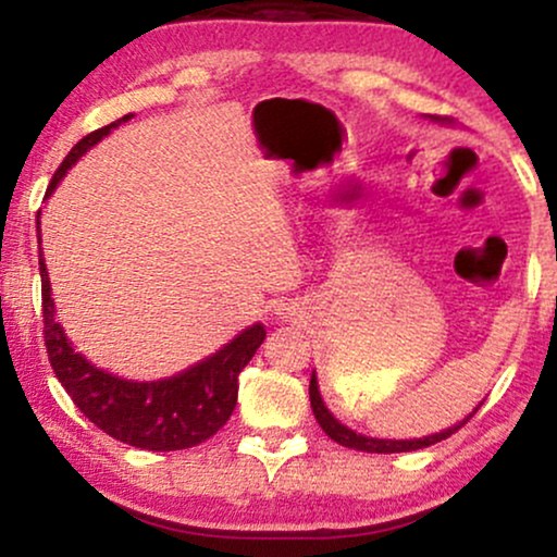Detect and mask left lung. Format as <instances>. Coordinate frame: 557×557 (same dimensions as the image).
<instances>
[{
    "mask_svg": "<svg viewBox=\"0 0 557 557\" xmlns=\"http://www.w3.org/2000/svg\"><path fill=\"white\" fill-rule=\"evenodd\" d=\"M437 120V117H434ZM309 398H311V408H314V417L319 421V426H322L324 434H327L330 440H335L337 445H345V447H354V450H363V453H406V450H419V447H430L434 443H443L445 437H450L453 432H458L461 426L469 421L471 417L476 413H469L463 421H458L456 426H450V430H443L437 434H430V437H421V440H376V437H363V434H356L354 430H348V426L341 424L332 413L327 411V406H324L322 395H319V385H317V374H311V385H309Z\"/></svg>",
    "mask_w": 557,
    "mask_h": 557,
    "instance_id": "left-lung-1",
    "label": "left lung"
}]
</instances>
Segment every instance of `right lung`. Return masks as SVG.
Here are the masks:
<instances>
[{
    "label": "right lung",
    "instance_id": "right-lung-1",
    "mask_svg": "<svg viewBox=\"0 0 557 557\" xmlns=\"http://www.w3.org/2000/svg\"><path fill=\"white\" fill-rule=\"evenodd\" d=\"M131 117L133 114H125L117 123L83 136L57 168L49 190L57 188L62 175L94 144H99L112 127ZM38 272H41L44 343H47L49 363H52L57 380L62 382V387L67 389L70 398L91 424L110 437L120 440V443L144 447V450H185V447L209 440L227 424L235 400H238V374L257 354L259 345L264 343V324H253V327L240 332L235 341H230L225 348L216 350L207 361L196 363V367L185 369L170 380H120V376L96 369L91 361L83 359L65 337L60 322L54 319V300L44 253L38 259Z\"/></svg>",
    "mask_w": 557,
    "mask_h": 557
}]
</instances>
